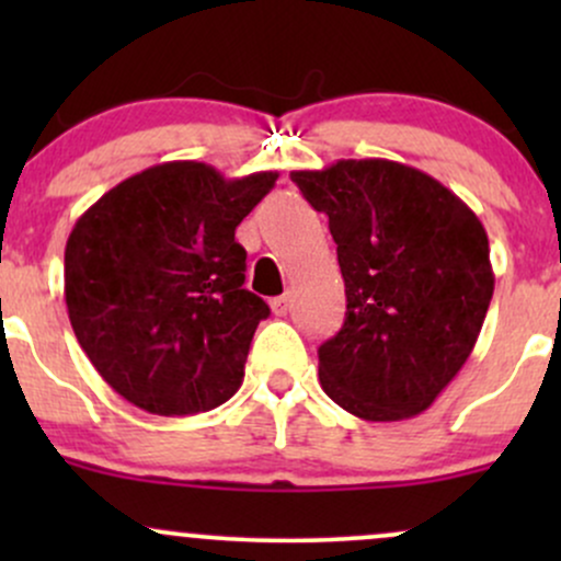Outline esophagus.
<instances>
[{
    "label": "esophagus",
    "instance_id": "34e87169",
    "mask_svg": "<svg viewBox=\"0 0 561 561\" xmlns=\"http://www.w3.org/2000/svg\"><path fill=\"white\" fill-rule=\"evenodd\" d=\"M272 311L276 317H287L289 311V295H279V298L272 300Z\"/></svg>",
    "mask_w": 561,
    "mask_h": 561
}]
</instances>
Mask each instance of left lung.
I'll list each match as a JSON object with an SVG mask.
<instances>
[{"label":"left lung","mask_w":561,"mask_h":561,"mask_svg":"<svg viewBox=\"0 0 561 561\" xmlns=\"http://www.w3.org/2000/svg\"><path fill=\"white\" fill-rule=\"evenodd\" d=\"M330 218L345 282L343 330L319 382L366 422L422 414L467 364L493 298L485 227L448 186L385 158L289 173Z\"/></svg>","instance_id":"left-lung-1"}]
</instances>
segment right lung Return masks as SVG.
<instances>
[{
  "label": "right lung",
  "instance_id": "right-lung-1",
  "mask_svg": "<svg viewBox=\"0 0 561 561\" xmlns=\"http://www.w3.org/2000/svg\"><path fill=\"white\" fill-rule=\"evenodd\" d=\"M276 171L227 179L197 160L115 184L66 244L76 340L111 388L158 416L210 411L242 385L268 306L244 289L240 221Z\"/></svg>",
  "mask_w": 561,
  "mask_h": 561
}]
</instances>
